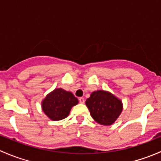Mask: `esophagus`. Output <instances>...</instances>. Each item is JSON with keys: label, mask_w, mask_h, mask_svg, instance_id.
<instances>
[{"label": "esophagus", "mask_w": 161, "mask_h": 161, "mask_svg": "<svg viewBox=\"0 0 161 161\" xmlns=\"http://www.w3.org/2000/svg\"><path fill=\"white\" fill-rule=\"evenodd\" d=\"M79 101L80 103H85V99H84L83 97H80V98L79 99Z\"/></svg>", "instance_id": "esophagus-1"}]
</instances>
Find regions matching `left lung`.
<instances>
[{"instance_id": "left-lung-1", "label": "left lung", "mask_w": 161, "mask_h": 161, "mask_svg": "<svg viewBox=\"0 0 161 161\" xmlns=\"http://www.w3.org/2000/svg\"><path fill=\"white\" fill-rule=\"evenodd\" d=\"M90 115L97 123L111 125L121 114L122 103L120 100L106 91L92 92L86 101Z\"/></svg>"}]
</instances>
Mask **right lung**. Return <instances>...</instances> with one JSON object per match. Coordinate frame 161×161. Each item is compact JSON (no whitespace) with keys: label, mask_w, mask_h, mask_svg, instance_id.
Segmentation results:
<instances>
[{"label":"right lung","mask_w":161,"mask_h":161,"mask_svg":"<svg viewBox=\"0 0 161 161\" xmlns=\"http://www.w3.org/2000/svg\"><path fill=\"white\" fill-rule=\"evenodd\" d=\"M78 102V99L71 92L56 89L43 100L42 108L48 118L53 121H59L68 117L71 108Z\"/></svg>","instance_id":"right-lung-1"}]
</instances>
